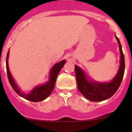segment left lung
Returning <instances> with one entry per match:
<instances>
[{"label": "left lung", "instance_id": "1", "mask_svg": "<svg viewBox=\"0 0 132 132\" xmlns=\"http://www.w3.org/2000/svg\"><path fill=\"white\" fill-rule=\"evenodd\" d=\"M116 38L119 44L120 51V66L112 80L109 82H99L89 80L83 70L77 65L75 66L76 79L78 90L87 99L92 102H101L112 96L120 86L125 73V57L121 45L118 37Z\"/></svg>", "mask_w": 132, "mask_h": 132}]
</instances>
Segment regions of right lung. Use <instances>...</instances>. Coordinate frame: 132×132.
Returning <instances> with one entry per match:
<instances>
[{"label":"right lung","instance_id":"right-lung-1","mask_svg":"<svg viewBox=\"0 0 132 132\" xmlns=\"http://www.w3.org/2000/svg\"><path fill=\"white\" fill-rule=\"evenodd\" d=\"M9 50L7 52V57H6V70H7V77H8L9 82L10 83L11 86L13 87L14 91L20 96L22 97V98H25V99L27 100L31 101L33 102H41V101L44 100L46 99L47 97L50 96L51 93L52 92L53 89L55 86V82H56L57 77L58 73L62 68L63 67L64 64L66 63V61L63 60L61 61V62H58V63L55 64L52 68L51 69L50 72V77H49V80L46 82V83L44 84L43 85H41V86H36L34 87L29 94H25V93H22V91L20 90L19 87H18L16 84L15 82H14V79L12 77L10 71L9 70V66H8V58H9Z\"/></svg>","mask_w":132,"mask_h":132}]
</instances>
